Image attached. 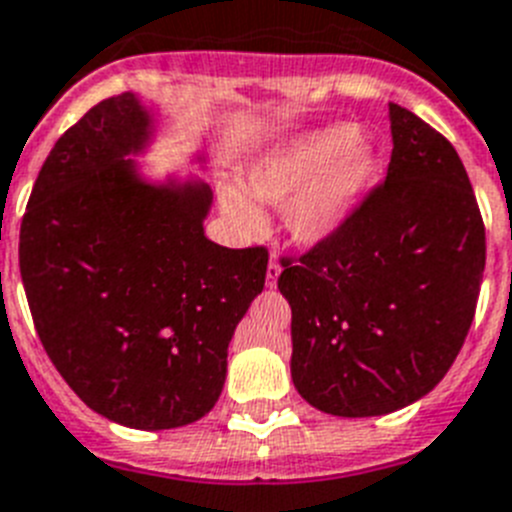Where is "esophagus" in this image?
<instances>
[{"instance_id":"1","label":"esophagus","mask_w":512,"mask_h":512,"mask_svg":"<svg viewBox=\"0 0 512 512\" xmlns=\"http://www.w3.org/2000/svg\"><path fill=\"white\" fill-rule=\"evenodd\" d=\"M281 262L275 260H270L268 262V275H265V283H268V288H275V283H278V275H281Z\"/></svg>"}]
</instances>
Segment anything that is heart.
Returning a JSON list of instances; mask_svg holds the SVG:
<instances>
[{
    "label": "heart",
    "instance_id": "b5f03b06",
    "mask_svg": "<svg viewBox=\"0 0 512 512\" xmlns=\"http://www.w3.org/2000/svg\"><path fill=\"white\" fill-rule=\"evenodd\" d=\"M376 175V151L358 141L350 123L301 133L255 162L242 177V190L221 188L226 219L247 237L265 229L261 206H285L286 229L304 250L330 242L358 211Z\"/></svg>",
    "mask_w": 512,
    "mask_h": 512
}]
</instances>
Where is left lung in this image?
I'll list each match as a JSON object with an SVG mask.
<instances>
[{
  "mask_svg": "<svg viewBox=\"0 0 512 512\" xmlns=\"http://www.w3.org/2000/svg\"><path fill=\"white\" fill-rule=\"evenodd\" d=\"M391 162L330 242L283 262L291 379L337 417L397 412L438 386L477 309L484 224L441 133L389 102Z\"/></svg>",
  "mask_w": 512,
  "mask_h": 512,
  "instance_id": "1",
  "label": "left lung"
}]
</instances>
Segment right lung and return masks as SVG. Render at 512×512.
Here are the masks:
<instances>
[{"instance_id": "obj_1", "label": "right lung", "mask_w": 512, "mask_h": 512, "mask_svg": "<svg viewBox=\"0 0 512 512\" xmlns=\"http://www.w3.org/2000/svg\"><path fill=\"white\" fill-rule=\"evenodd\" d=\"M154 131L133 92L102 100L56 141L20 226L22 286L48 358L90 410L136 430L213 410L231 335L268 270L265 247L206 237V182L141 175L131 157Z\"/></svg>"}]
</instances>
